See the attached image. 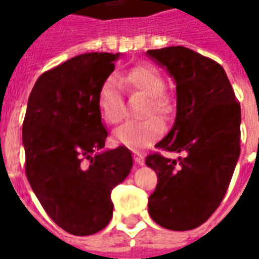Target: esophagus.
Returning a JSON list of instances; mask_svg holds the SVG:
<instances>
[{"label": "esophagus", "instance_id": "1", "mask_svg": "<svg viewBox=\"0 0 259 259\" xmlns=\"http://www.w3.org/2000/svg\"><path fill=\"white\" fill-rule=\"evenodd\" d=\"M134 159H135V162L138 163V164H140V165L144 164V156H143L142 154H139V152H135V155H134Z\"/></svg>", "mask_w": 259, "mask_h": 259}]
</instances>
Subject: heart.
Returning <instances> with one entry per match:
<instances>
[{
  "mask_svg": "<svg viewBox=\"0 0 259 259\" xmlns=\"http://www.w3.org/2000/svg\"><path fill=\"white\" fill-rule=\"evenodd\" d=\"M120 81L147 96L148 104L146 115H156L162 120H168L174 112V97L164 91L162 73L151 64H138L120 76ZM97 107L101 117L109 124H117L124 116V101L115 78H107L99 90ZM163 134L162 121L156 117L127 121L113 132V139L120 146L131 150H140L148 146Z\"/></svg>",
  "mask_w": 259,
  "mask_h": 259,
  "instance_id": "obj_1",
  "label": "heart"
}]
</instances>
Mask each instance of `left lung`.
Wrapping results in <instances>:
<instances>
[{"label": "left lung", "instance_id": "obj_1", "mask_svg": "<svg viewBox=\"0 0 259 259\" xmlns=\"http://www.w3.org/2000/svg\"><path fill=\"white\" fill-rule=\"evenodd\" d=\"M177 82V119L158 150L147 155L158 175L148 212L168 230H192L225 198L241 154V105L221 64L185 47L147 51Z\"/></svg>", "mask_w": 259, "mask_h": 259}]
</instances>
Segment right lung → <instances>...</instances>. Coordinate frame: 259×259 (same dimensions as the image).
Segmentation results:
<instances>
[{
    "mask_svg": "<svg viewBox=\"0 0 259 259\" xmlns=\"http://www.w3.org/2000/svg\"><path fill=\"white\" fill-rule=\"evenodd\" d=\"M119 53L78 55L44 72L22 124L25 174L53 222L73 235L103 230L112 218L113 187L132 168L125 147L103 151L108 132L97 95Z\"/></svg>",
    "mask_w": 259,
    "mask_h": 259,
    "instance_id": "obj_1",
    "label": "right lung"
}]
</instances>
